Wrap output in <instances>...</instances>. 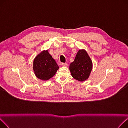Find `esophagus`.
Here are the masks:
<instances>
[{
	"instance_id": "obj_1",
	"label": "esophagus",
	"mask_w": 128,
	"mask_h": 128,
	"mask_svg": "<svg viewBox=\"0 0 128 128\" xmlns=\"http://www.w3.org/2000/svg\"><path fill=\"white\" fill-rule=\"evenodd\" d=\"M62 65L63 66H64V67L68 66V63H63Z\"/></svg>"
}]
</instances>
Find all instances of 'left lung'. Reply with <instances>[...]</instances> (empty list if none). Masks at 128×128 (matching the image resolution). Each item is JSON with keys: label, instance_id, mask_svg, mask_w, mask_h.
Wrapping results in <instances>:
<instances>
[{"label": "left lung", "instance_id": "left-lung-1", "mask_svg": "<svg viewBox=\"0 0 128 128\" xmlns=\"http://www.w3.org/2000/svg\"><path fill=\"white\" fill-rule=\"evenodd\" d=\"M93 68L92 60L86 50L80 49L74 62L70 65L72 76L79 82L87 80Z\"/></svg>", "mask_w": 128, "mask_h": 128}]
</instances>
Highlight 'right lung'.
<instances>
[{"instance_id":"add662e5","label":"right lung","mask_w":128,"mask_h":128,"mask_svg":"<svg viewBox=\"0 0 128 128\" xmlns=\"http://www.w3.org/2000/svg\"><path fill=\"white\" fill-rule=\"evenodd\" d=\"M59 67L48 50H43L33 60V70L36 77L46 81L56 74Z\"/></svg>"}]
</instances>
